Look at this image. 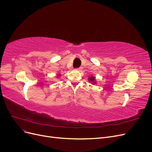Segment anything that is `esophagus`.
<instances>
[{
  "instance_id": "34e87169",
  "label": "esophagus",
  "mask_w": 152,
  "mask_h": 152,
  "mask_svg": "<svg viewBox=\"0 0 152 152\" xmlns=\"http://www.w3.org/2000/svg\"><path fill=\"white\" fill-rule=\"evenodd\" d=\"M82 67H79V68H77V70H82Z\"/></svg>"
}]
</instances>
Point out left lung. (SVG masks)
<instances>
[{"instance_id":"1","label":"left lung","mask_w":152,"mask_h":152,"mask_svg":"<svg viewBox=\"0 0 152 152\" xmlns=\"http://www.w3.org/2000/svg\"><path fill=\"white\" fill-rule=\"evenodd\" d=\"M94 79H95V77H89V82H93L94 83H95V82H94Z\"/></svg>"}]
</instances>
